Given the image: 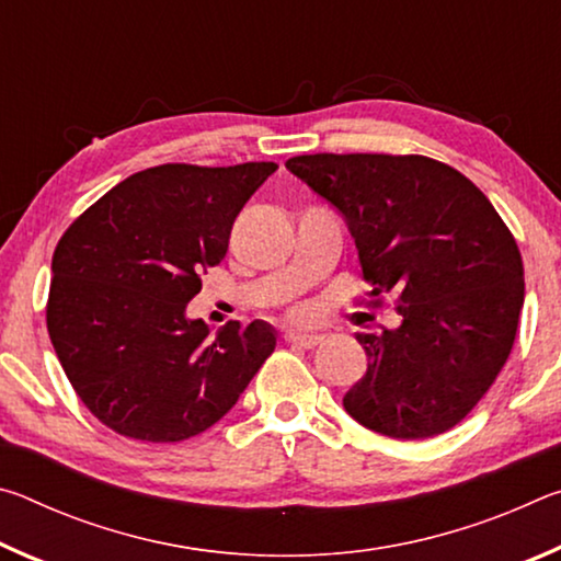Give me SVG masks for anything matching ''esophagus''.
Wrapping results in <instances>:
<instances>
[{"mask_svg":"<svg viewBox=\"0 0 561 561\" xmlns=\"http://www.w3.org/2000/svg\"><path fill=\"white\" fill-rule=\"evenodd\" d=\"M321 334H311V331H297V329H289L287 334H284V341L291 346H301V348H314L317 344H321Z\"/></svg>","mask_w":561,"mask_h":561,"instance_id":"esophagus-1","label":"esophagus"}]
</instances>
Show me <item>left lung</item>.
Instances as JSON below:
<instances>
[{"label": "left lung", "instance_id": "left-lung-1", "mask_svg": "<svg viewBox=\"0 0 561 561\" xmlns=\"http://www.w3.org/2000/svg\"><path fill=\"white\" fill-rule=\"evenodd\" d=\"M287 170L344 215L368 294H398L401 324L356 334L368 368L346 413L398 440L450 431L515 344L525 304L515 237L480 187L433 158L317 153Z\"/></svg>", "mask_w": 561, "mask_h": 561}]
</instances>
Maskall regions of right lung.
<instances>
[{"mask_svg":"<svg viewBox=\"0 0 561 561\" xmlns=\"http://www.w3.org/2000/svg\"><path fill=\"white\" fill-rule=\"evenodd\" d=\"M277 163L140 170L56 244L46 327L73 391L103 425L178 443L230 411L277 346L262 319L220 331L187 317L201 274Z\"/></svg>","mask_w":561,"mask_h":561,"instance_id":"right-lung-1","label":"right lung"}]
</instances>
